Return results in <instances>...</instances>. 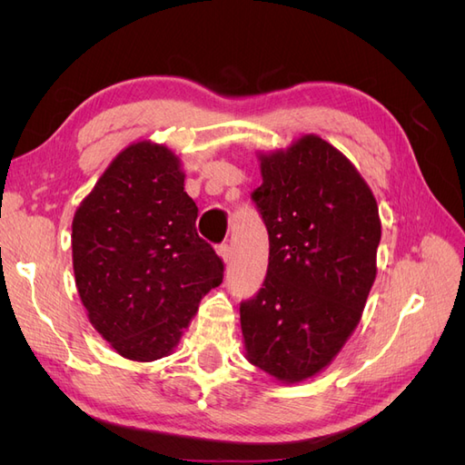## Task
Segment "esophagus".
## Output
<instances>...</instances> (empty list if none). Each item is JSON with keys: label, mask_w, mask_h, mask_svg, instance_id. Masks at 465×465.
I'll return each instance as SVG.
<instances>
[{"label": "esophagus", "mask_w": 465, "mask_h": 465, "mask_svg": "<svg viewBox=\"0 0 465 465\" xmlns=\"http://www.w3.org/2000/svg\"><path fill=\"white\" fill-rule=\"evenodd\" d=\"M217 254L221 256V260L224 263H229L232 260V248L229 244H221V246H217Z\"/></svg>", "instance_id": "obj_1"}]
</instances>
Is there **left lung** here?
<instances>
[{"instance_id":"left-lung-1","label":"left lung","mask_w":465,"mask_h":465,"mask_svg":"<svg viewBox=\"0 0 465 465\" xmlns=\"http://www.w3.org/2000/svg\"><path fill=\"white\" fill-rule=\"evenodd\" d=\"M252 192L270 234V263L241 304L246 359L279 382L323 371L353 333L376 279L382 234L367 182L318 135L260 154Z\"/></svg>"}]
</instances>
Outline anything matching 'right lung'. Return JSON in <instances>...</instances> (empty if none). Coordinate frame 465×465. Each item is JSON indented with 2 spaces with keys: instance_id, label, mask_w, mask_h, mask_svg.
Wrapping results in <instances>:
<instances>
[{
  "instance_id": "1",
  "label": "right lung",
  "mask_w": 465,
  "mask_h": 465,
  "mask_svg": "<svg viewBox=\"0 0 465 465\" xmlns=\"http://www.w3.org/2000/svg\"><path fill=\"white\" fill-rule=\"evenodd\" d=\"M195 219L180 159L151 142L125 147L77 207L75 285L93 328L122 357L171 355L202 297L223 283V260Z\"/></svg>"
}]
</instances>
